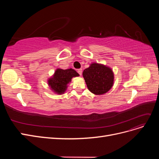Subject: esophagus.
<instances>
[{"label":"esophagus","mask_w":159,"mask_h":159,"mask_svg":"<svg viewBox=\"0 0 159 159\" xmlns=\"http://www.w3.org/2000/svg\"><path fill=\"white\" fill-rule=\"evenodd\" d=\"M77 71H78V73L81 75V74H82V70L81 69H78V70H77Z\"/></svg>","instance_id":"esophagus-1"}]
</instances>
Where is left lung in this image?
Listing matches in <instances>:
<instances>
[{
	"mask_svg": "<svg viewBox=\"0 0 159 159\" xmlns=\"http://www.w3.org/2000/svg\"><path fill=\"white\" fill-rule=\"evenodd\" d=\"M83 76L89 90L95 95L107 93L113 84L112 70L102 64H91L83 71Z\"/></svg>",
	"mask_w": 159,
	"mask_h": 159,
	"instance_id": "obj_1",
	"label": "left lung"
}]
</instances>
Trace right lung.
<instances>
[{"label":"right lung","mask_w":159,"mask_h":159,"mask_svg":"<svg viewBox=\"0 0 159 159\" xmlns=\"http://www.w3.org/2000/svg\"><path fill=\"white\" fill-rule=\"evenodd\" d=\"M79 76L76 71L73 69L56 70L54 76L48 80V84L52 89L57 93H63L67 88V84L71 81L73 77Z\"/></svg>","instance_id":"obj_1"}]
</instances>
